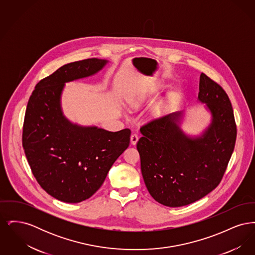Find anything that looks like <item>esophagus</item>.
I'll use <instances>...</instances> for the list:
<instances>
[{
	"label": "esophagus",
	"instance_id": "1",
	"mask_svg": "<svg viewBox=\"0 0 255 255\" xmlns=\"http://www.w3.org/2000/svg\"><path fill=\"white\" fill-rule=\"evenodd\" d=\"M137 140H138V135H137V133H132V134H131V143H132L133 145H135L136 142H137Z\"/></svg>",
	"mask_w": 255,
	"mask_h": 255
}]
</instances>
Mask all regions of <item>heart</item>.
<instances>
[{
	"label": "heart",
	"mask_w": 255,
	"mask_h": 255,
	"mask_svg": "<svg viewBox=\"0 0 255 255\" xmlns=\"http://www.w3.org/2000/svg\"><path fill=\"white\" fill-rule=\"evenodd\" d=\"M144 97H144V95L139 94V95H137V96L130 97L129 100H128V102H129V104H130V106H131L132 108H137V107L143 102Z\"/></svg>",
	"instance_id": "obj_1"
}]
</instances>
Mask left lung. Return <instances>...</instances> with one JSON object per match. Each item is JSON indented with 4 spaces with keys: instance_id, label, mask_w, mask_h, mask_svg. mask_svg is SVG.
Here are the masks:
<instances>
[{
    "instance_id": "obj_1",
    "label": "left lung",
    "mask_w": 255,
    "mask_h": 255,
    "mask_svg": "<svg viewBox=\"0 0 255 255\" xmlns=\"http://www.w3.org/2000/svg\"><path fill=\"white\" fill-rule=\"evenodd\" d=\"M200 101L212 122L199 138L182 133L173 113L140 127L136 148L150 195L163 206H186L202 199L222 181L234 150L237 128L231 100L217 82L201 73Z\"/></svg>"
}]
</instances>
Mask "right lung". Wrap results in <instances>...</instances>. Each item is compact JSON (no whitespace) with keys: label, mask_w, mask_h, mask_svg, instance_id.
<instances>
[{"label":"right lung","mask_w":255,"mask_h":255,"mask_svg":"<svg viewBox=\"0 0 255 255\" xmlns=\"http://www.w3.org/2000/svg\"><path fill=\"white\" fill-rule=\"evenodd\" d=\"M106 63L90 58L62 66L37 83L27 102L22 135L27 162L40 186L65 203L95 194L130 143L128 128L110 132L80 127L61 111L64 83L97 73Z\"/></svg>","instance_id":"add662e5"}]
</instances>
